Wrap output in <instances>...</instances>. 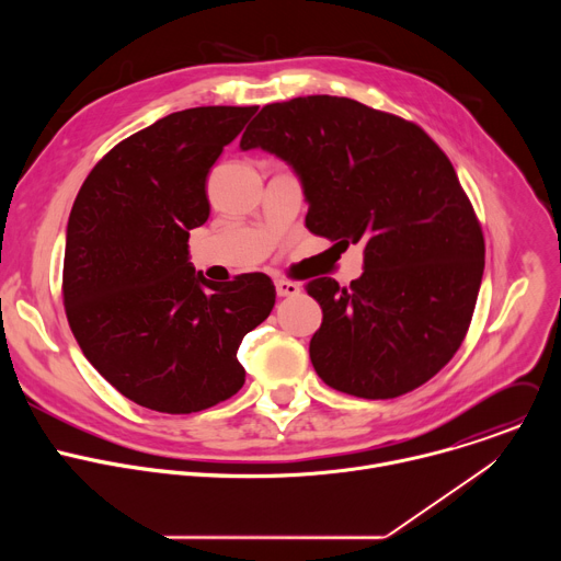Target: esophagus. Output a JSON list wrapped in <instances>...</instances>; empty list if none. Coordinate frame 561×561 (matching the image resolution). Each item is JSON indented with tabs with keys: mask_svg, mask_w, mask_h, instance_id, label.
Returning a JSON list of instances; mask_svg holds the SVG:
<instances>
[{
	"mask_svg": "<svg viewBox=\"0 0 561 561\" xmlns=\"http://www.w3.org/2000/svg\"><path fill=\"white\" fill-rule=\"evenodd\" d=\"M275 290H277V297H293V295H297L301 288H299V284H295V282L277 279V282H275Z\"/></svg>",
	"mask_w": 561,
	"mask_h": 561,
	"instance_id": "34e87169",
	"label": "esophagus"
}]
</instances>
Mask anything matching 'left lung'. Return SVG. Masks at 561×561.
Instances as JSON below:
<instances>
[{
  "label": "left lung",
  "mask_w": 561,
  "mask_h": 561,
  "mask_svg": "<svg viewBox=\"0 0 561 561\" xmlns=\"http://www.w3.org/2000/svg\"><path fill=\"white\" fill-rule=\"evenodd\" d=\"M239 148L293 169L310 232L364 242L351 288L331 277L306 284L324 312L310 340L317 375L364 399L399 397L437 375L463 342L486 253L442 148L402 117L331 95L264 106Z\"/></svg>",
  "instance_id": "8db88e82"
}]
</instances>
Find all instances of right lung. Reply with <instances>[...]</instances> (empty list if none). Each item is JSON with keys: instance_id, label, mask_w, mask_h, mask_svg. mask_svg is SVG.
Instances as JSON below:
<instances>
[{"instance_id": "obj_1", "label": "right lung", "mask_w": 561, "mask_h": 561, "mask_svg": "<svg viewBox=\"0 0 561 561\" xmlns=\"http://www.w3.org/2000/svg\"><path fill=\"white\" fill-rule=\"evenodd\" d=\"M257 106H199L119 141L79 188L64 251L70 331L130 402L169 415L210 409L244 386V335L275 306L264 273L215 284L188 234L210 215L206 178Z\"/></svg>"}]
</instances>
